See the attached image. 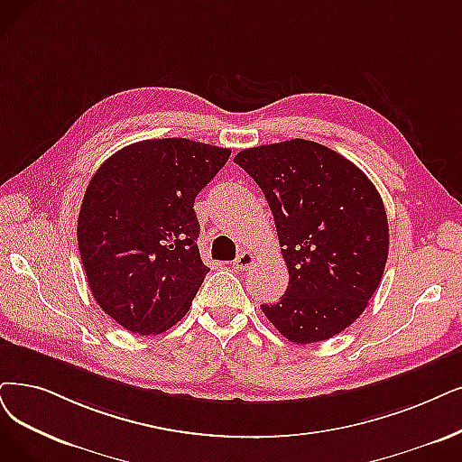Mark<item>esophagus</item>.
Masks as SVG:
<instances>
[{
	"instance_id": "1",
	"label": "esophagus",
	"mask_w": 462,
	"mask_h": 462,
	"mask_svg": "<svg viewBox=\"0 0 462 462\" xmlns=\"http://www.w3.org/2000/svg\"><path fill=\"white\" fill-rule=\"evenodd\" d=\"M254 254L252 252H248V250H245V252H241L236 255V260H235V269H238V271H246V269H250L252 265H254Z\"/></svg>"
}]
</instances>
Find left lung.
I'll return each mask as SVG.
<instances>
[{
    "mask_svg": "<svg viewBox=\"0 0 462 462\" xmlns=\"http://www.w3.org/2000/svg\"><path fill=\"white\" fill-rule=\"evenodd\" d=\"M263 191L290 281L269 322L298 345L334 337L377 290L389 257V221L374 183L343 155L310 140L235 155Z\"/></svg>",
    "mask_w": 462,
    "mask_h": 462,
    "instance_id": "obj_1",
    "label": "left lung"
}]
</instances>
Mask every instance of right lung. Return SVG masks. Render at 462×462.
Wrapping results in <instances>:
<instances>
[{
  "label": "right lung",
  "instance_id": "1",
  "mask_svg": "<svg viewBox=\"0 0 462 462\" xmlns=\"http://www.w3.org/2000/svg\"><path fill=\"white\" fill-rule=\"evenodd\" d=\"M231 152L188 138L143 140L92 176L78 217V245L97 303L138 336L172 328L207 273L195 197Z\"/></svg>",
  "mask_w": 462,
  "mask_h": 462
}]
</instances>
